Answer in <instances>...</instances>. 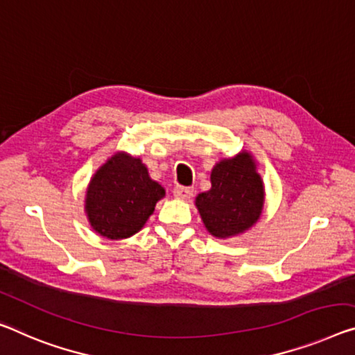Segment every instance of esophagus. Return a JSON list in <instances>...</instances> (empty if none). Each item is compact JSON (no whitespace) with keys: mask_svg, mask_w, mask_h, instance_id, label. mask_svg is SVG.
Returning <instances> with one entry per match:
<instances>
[{"mask_svg":"<svg viewBox=\"0 0 355 355\" xmlns=\"http://www.w3.org/2000/svg\"><path fill=\"white\" fill-rule=\"evenodd\" d=\"M173 195L176 196V198L187 200L193 195V189L192 187H184V185H176V187H174V190H173Z\"/></svg>","mask_w":355,"mask_h":355,"instance_id":"obj_1","label":"esophagus"}]
</instances>
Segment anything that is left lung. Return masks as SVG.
<instances>
[{
	"label": "left lung",
	"mask_w": 355,
	"mask_h": 355,
	"mask_svg": "<svg viewBox=\"0 0 355 355\" xmlns=\"http://www.w3.org/2000/svg\"><path fill=\"white\" fill-rule=\"evenodd\" d=\"M211 184V190L196 196V208L211 234L234 236L257 222L263 206V184L249 154L217 163Z\"/></svg>",
	"instance_id": "left-lung-1"
}]
</instances>
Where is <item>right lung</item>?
Wrapping results in <instances>:
<instances>
[{
  "instance_id": "add662e5",
  "label": "right lung",
  "mask_w": 355,
  "mask_h": 355,
  "mask_svg": "<svg viewBox=\"0 0 355 355\" xmlns=\"http://www.w3.org/2000/svg\"><path fill=\"white\" fill-rule=\"evenodd\" d=\"M165 196L139 159L116 154L92 178L85 209L94 230L111 239L138 233Z\"/></svg>"
}]
</instances>
